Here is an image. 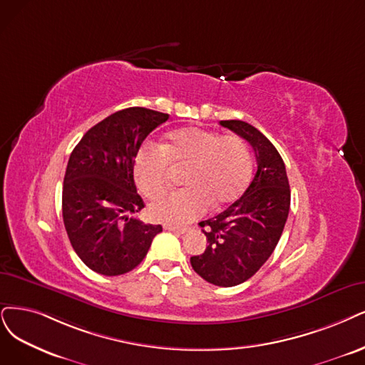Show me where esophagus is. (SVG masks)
<instances>
[{"instance_id":"1","label":"esophagus","mask_w":365,"mask_h":365,"mask_svg":"<svg viewBox=\"0 0 365 365\" xmlns=\"http://www.w3.org/2000/svg\"><path fill=\"white\" fill-rule=\"evenodd\" d=\"M165 230L168 232H174V233H180V235H185L187 232V228H183V227H175V225H164Z\"/></svg>"}]
</instances>
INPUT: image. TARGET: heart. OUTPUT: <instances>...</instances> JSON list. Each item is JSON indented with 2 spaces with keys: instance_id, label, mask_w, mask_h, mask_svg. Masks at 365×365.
<instances>
[{
  "instance_id": "b5f03b06",
  "label": "heart",
  "mask_w": 365,
  "mask_h": 365,
  "mask_svg": "<svg viewBox=\"0 0 365 365\" xmlns=\"http://www.w3.org/2000/svg\"><path fill=\"white\" fill-rule=\"evenodd\" d=\"M170 165L186 167L185 190L152 201L150 217L168 224H187L207 209H221L247 190L252 160L247 143L236 135L203 128H182L167 135L162 145L145 143L133 159L138 190L148 198L165 191Z\"/></svg>"
}]
</instances>
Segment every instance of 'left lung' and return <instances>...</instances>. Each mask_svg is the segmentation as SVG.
Instances as JSON below:
<instances>
[{
    "mask_svg": "<svg viewBox=\"0 0 365 365\" xmlns=\"http://www.w3.org/2000/svg\"><path fill=\"white\" fill-rule=\"evenodd\" d=\"M220 125L250 143L257 173L232 206L200 222L209 245L191 257V264L210 284L233 287L250 279L274 252L287 221L290 186L282 158L259 129L242 120Z\"/></svg>",
    "mask_w": 365,
    "mask_h": 365,
    "instance_id": "left-lung-1",
    "label": "left lung"
}]
</instances>
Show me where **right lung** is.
<instances>
[{
  "label": "right lung",
  "mask_w": 365,
  "mask_h": 365,
  "mask_svg": "<svg viewBox=\"0 0 365 365\" xmlns=\"http://www.w3.org/2000/svg\"><path fill=\"white\" fill-rule=\"evenodd\" d=\"M168 114L132 106L87 130L67 162L63 221L78 257L91 271L115 277L137 267L162 232L135 213L143 198L133 182V159L145 137Z\"/></svg>",
  "instance_id": "1"
}]
</instances>
